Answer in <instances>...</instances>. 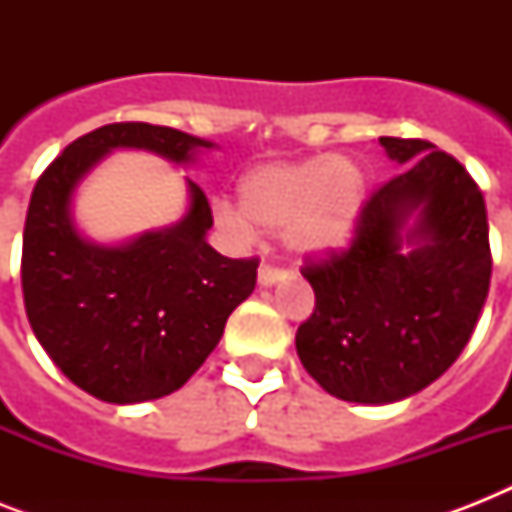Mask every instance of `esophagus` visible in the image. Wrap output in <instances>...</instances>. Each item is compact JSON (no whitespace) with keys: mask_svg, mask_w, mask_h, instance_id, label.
<instances>
[{"mask_svg":"<svg viewBox=\"0 0 512 512\" xmlns=\"http://www.w3.org/2000/svg\"><path fill=\"white\" fill-rule=\"evenodd\" d=\"M279 281H284V271H279V268L263 265V268L257 271V284H260V287H273V284H279Z\"/></svg>","mask_w":512,"mask_h":512,"instance_id":"1","label":"esophagus"}]
</instances>
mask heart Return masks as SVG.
Segmentation results:
<instances>
[{"instance_id": "obj_1", "label": "heart", "mask_w": 512, "mask_h": 512, "mask_svg": "<svg viewBox=\"0 0 512 512\" xmlns=\"http://www.w3.org/2000/svg\"><path fill=\"white\" fill-rule=\"evenodd\" d=\"M239 207L220 201L215 220L233 239L252 241L255 228L284 233L300 257H329L356 236L366 207V177L345 156L260 164L239 180Z\"/></svg>"}]
</instances>
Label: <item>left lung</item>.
<instances>
[{"label": "left lung", "instance_id": "8db88e82", "mask_svg": "<svg viewBox=\"0 0 512 512\" xmlns=\"http://www.w3.org/2000/svg\"><path fill=\"white\" fill-rule=\"evenodd\" d=\"M406 170L366 201L353 247L308 263L316 311L297 356L329 396L393 404L457 361L492 279L484 196L428 140L380 138Z\"/></svg>", "mask_w": 512, "mask_h": 512}]
</instances>
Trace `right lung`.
Segmentation results:
<instances>
[{
  "label": "right lung",
  "instance_id": "obj_1",
  "mask_svg": "<svg viewBox=\"0 0 512 512\" xmlns=\"http://www.w3.org/2000/svg\"><path fill=\"white\" fill-rule=\"evenodd\" d=\"M148 151L188 167L212 140L146 122L106 124L74 140L36 180L23 228V300L36 340L68 380L108 404H140L183 388L252 295L257 260L207 244L212 209L185 177L177 223L98 244L74 220V193L108 154Z\"/></svg>",
  "mask_w": 512,
  "mask_h": 512
}]
</instances>
